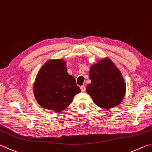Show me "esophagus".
Wrapping results in <instances>:
<instances>
[{
    "label": "esophagus",
    "mask_w": 152,
    "mask_h": 152,
    "mask_svg": "<svg viewBox=\"0 0 152 152\" xmlns=\"http://www.w3.org/2000/svg\"><path fill=\"white\" fill-rule=\"evenodd\" d=\"M80 89L82 92H84L86 90V86H80Z\"/></svg>",
    "instance_id": "1"
}]
</instances>
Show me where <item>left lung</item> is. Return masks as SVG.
<instances>
[{
  "instance_id": "8db88e82",
  "label": "left lung",
  "mask_w": 152,
  "mask_h": 152,
  "mask_svg": "<svg viewBox=\"0 0 152 152\" xmlns=\"http://www.w3.org/2000/svg\"><path fill=\"white\" fill-rule=\"evenodd\" d=\"M89 78L91 83L87 84L86 92L97 106L108 109L121 103L125 94V82L110 59H102L91 66Z\"/></svg>"
}]
</instances>
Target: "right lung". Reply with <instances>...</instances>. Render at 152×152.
<instances>
[{
  "label": "right lung",
  "mask_w": 152,
  "mask_h": 152,
  "mask_svg": "<svg viewBox=\"0 0 152 152\" xmlns=\"http://www.w3.org/2000/svg\"><path fill=\"white\" fill-rule=\"evenodd\" d=\"M35 99L41 107L55 112L62 111L80 92L76 80L67 72L61 59L48 60L38 72L33 86Z\"/></svg>",
  "instance_id": "add662e5"
}]
</instances>
